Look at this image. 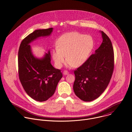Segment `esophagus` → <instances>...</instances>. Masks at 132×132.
<instances>
[{
    "mask_svg": "<svg viewBox=\"0 0 132 132\" xmlns=\"http://www.w3.org/2000/svg\"><path fill=\"white\" fill-rule=\"evenodd\" d=\"M68 73H69V72H68V71H67V70H64V71H63V74H64V75H68Z\"/></svg>",
    "mask_w": 132,
    "mask_h": 132,
    "instance_id": "esophagus-1",
    "label": "esophagus"
}]
</instances>
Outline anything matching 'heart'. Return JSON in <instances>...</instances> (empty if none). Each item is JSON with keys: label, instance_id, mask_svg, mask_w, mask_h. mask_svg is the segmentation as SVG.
<instances>
[{"label": "heart", "instance_id": "obj_1", "mask_svg": "<svg viewBox=\"0 0 132 132\" xmlns=\"http://www.w3.org/2000/svg\"><path fill=\"white\" fill-rule=\"evenodd\" d=\"M92 37L72 32L62 35L52 51V57L56 67L60 68L66 62L72 67L82 65L87 60L93 47Z\"/></svg>", "mask_w": 132, "mask_h": 132}]
</instances>
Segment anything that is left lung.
Segmentation results:
<instances>
[{"label":"left lung","instance_id":"left-lung-1","mask_svg":"<svg viewBox=\"0 0 132 132\" xmlns=\"http://www.w3.org/2000/svg\"><path fill=\"white\" fill-rule=\"evenodd\" d=\"M103 39L100 47L88 59L74 71V92L84 101H91L104 92L114 69V51L108 35L100 31Z\"/></svg>","mask_w":132,"mask_h":132}]
</instances>
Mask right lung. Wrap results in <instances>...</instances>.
Wrapping results in <instances>:
<instances>
[{"mask_svg":"<svg viewBox=\"0 0 132 132\" xmlns=\"http://www.w3.org/2000/svg\"><path fill=\"white\" fill-rule=\"evenodd\" d=\"M53 28L35 30L22 41L18 52L19 79L25 91L34 100L42 102L51 97L63 75L51 63L48 51L41 59L33 55L30 43L41 36L50 35Z\"/></svg>","mask_w":132,"mask_h":132,"instance_id":"add662e5","label":"right lung"}]
</instances>
